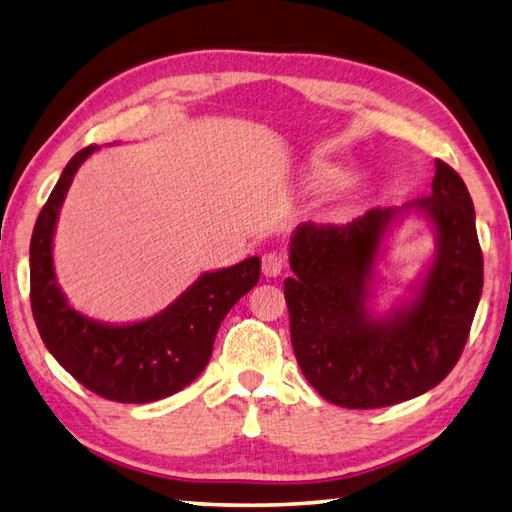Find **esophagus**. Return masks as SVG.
Returning a JSON list of instances; mask_svg holds the SVG:
<instances>
[{
	"label": "esophagus",
	"mask_w": 512,
	"mask_h": 512,
	"mask_svg": "<svg viewBox=\"0 0 512 512\" xmlns=\"http://www.w3.org/2000/svg\"><path fill=\"white\" fill-rule=\"evenodd\" d=\"M284 268H286V259L279 253H266L262 257V273L266 277H279L284 273Z\"/></svg>",
	"instance_id": "esophagus-1"
}]
</instances>
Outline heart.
I'll list each match as a JSON object with an SVG mask.
<instances>
[{"label": "heart", "mask_w": 512, "mask_h": 512, "mask_svg": "<svg viewBox=\"0 0 512 512\" xmlns=\"http://www.w3.org/2000/svg\"><path fill=\"white\" fill-rule=\"evenodd\" d=\"M345 182V178H343V173H325V176H321L319 178V184L323 189H334V187H341V184Z\"/></svg>", "instance_id": "b5f03b06"}]
</instances>
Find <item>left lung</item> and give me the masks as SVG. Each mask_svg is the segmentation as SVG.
<instances>
[{
  "label": "left lung",
  "mask_w": 512,
  "mask_h": 512,
  "mask_svg": "<svg viewBox=\"0 0 512 512\" xmlns=\"http://www.w3.org/2000/svg\"><path fill=\"white\" fill-rule=\"evenodd\" d=\"M420 212L437 228V255L414 297L374 315L373 266L390 224ZM284 281L297 363L319 394L376 409L440 385L458 363L484 286L475 209L464 180L436 160L429 198L372 209L350 224L303 222L290 239Z\"/></svg>",
  "instance_id": "1"
}]
</instances>
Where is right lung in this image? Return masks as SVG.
Wrapping results in <instances>:
<instances>
[{
	"mask_svg": "<svg viewBox=\"0 0 512 512\" xmlns=\"http://www.w3.org/2000/svg\"><path fill=\"white\" fill-rule=\"evenodd\" d=\"M96 145L65 165L57 187L37 217L30 239V306L48 352L94 394L116 402H154L191 385L213 352L220 323L257 286L262 259L204 273L154 317L136 323H103L74 310L57 284L52 239L74 173Z\"/></svg>",
	"mask_w": 512,
	"mask_h": 512,
	"instance_id": "add662e5",
	"label": "right lung"
}]
</instances>
